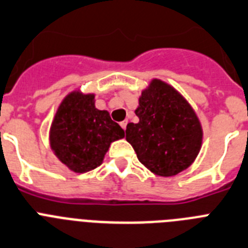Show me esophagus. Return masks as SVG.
<instances>
[{
	"instance_id": "obj_1",
	"label": "esophagus",
	"mask_w": 248,
	"mask_h": 248,
	"mask_svg": "<svg viewBox=\"0 0 248 248\" xmlns=\"http://www.w3.org/2000/svg\"><path fill=\"white\" fill-rule=\"evenodd\" d=\"M121 124V127H122V128H124V130H126V126H127V121H122V122H121V124Z\"/></svg>"
}]
</instances>
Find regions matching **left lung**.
Returning a JSON list of instances; mask_svg holds the SVG:
<instances>
[{
	"instance_id": "8db88e82",
	"label": "left lung",
	"mask_w": 248,
	"mask_h": 248,
	"mask_svg": "<svg viewBox=\"0 0 248 248\" xmlns=\"http://www.w3.org/2000/svg\"><path fill=\"white\" fill-rule=\"evenodd\" d=\"M126 140L140 162L155 175L170 177L188 169L202 145L201 122L184 96L169 83L152 79L140 96Z\"/></svg>"
}]
</instances>
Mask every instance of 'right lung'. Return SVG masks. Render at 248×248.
Wrapping results in <instances>:
<instances>
[{
	"label": "right lung",
	"mask_w": 248,
	"mask_h": 248,
	"mask_svg": "<svg viewBox=\"0 0 248 248\" xmlns=\"http://www.w3.org/2000/svg\"><path fill=\"white\" fill-rule=\"evenodd\" d=\"M124 137L107 111L94 106V94L73 91L62 100L49 128L53 154L76 173L94 170L113 141Z\"/></svg>",
	"instance_id": "add662e5"
}]
</instances>
